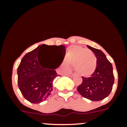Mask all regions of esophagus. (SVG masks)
<instances>
[{
	"instance_id": "obj_1",
	"label": "esophagus",
	"mask_w": 127,
	"mask_h": 127,
	"mask_svg": "<svg viewBox=\"0 0 127 127\" xmlns=\"http://www.w3.org/2000/svg\"><path fill=\"white\" fill-rule=\"evenodd\" d=\"M67 75L68 76H69V77H73L75 75H74V74H73V73H69V74H67Z\"/></svg>"
}]
</instances>
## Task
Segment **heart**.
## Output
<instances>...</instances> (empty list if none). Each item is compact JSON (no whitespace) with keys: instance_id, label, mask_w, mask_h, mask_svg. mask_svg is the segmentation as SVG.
<instances>
[{"instance_id":"obj_1","label":"heart","mask_w":127,"mask_h":127,"mask_svg":"<svg viewBox=\"0 0 127 127\" xmlns=\"http://www.w3.org/2000/svg\"><path fill=\"white\" fill-rule=\"evenodd\" d=\"M70 65L74 66L77 74L83 77L93 75L97 67V59L91 51L81 46H72L68 49L62 66L68 70Z\"/></svg>"}]
</instances>
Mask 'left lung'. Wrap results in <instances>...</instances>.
I'll use <instances>...</instances> for the list:
<instances>
[{
  "instance_id": "8db88e82",
  "label": "left lung",
  "mask_w": 127,
  "mask_h": 127,
  "mask_svg": "<svg viewBox=\"0 0 127 127\" xmlns=\"http://www.w3.org/2000/svg\"><path fill=\"white\" fill-rule=\"evenodd\" d=\"M97 59L95 71L89 78L82 77V84L78 87V91L82 97L91 101H100L107 97L114 84L113 67L106 55L98 49L87 45Z\"/></svg>"
}]
</instances>
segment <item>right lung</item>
<instances>
[{
  "instance_id": "right-lung-1",
  "label": "right lung",
  "mask_w": 127,
  "mask_h": 127,
  "mask_svg": "<svg viewBox=\"0 0 127 127\" xmlns=\"http://www.w3.org/2000/svg\"><path fill=\"white\" fill-rule=\"evenodd\" d=\"M44 46L54 49L61 60L54 69L44 68L40 62L41 57L39 51ZM65 51L64 45H42L23 57L17 69V75L19 89L26 100L30 103L38 104L51 97L53 90L52 82L59 76L55 69L59 67L63 62L61 60Z\"/></svg>"
}]
</instances>
